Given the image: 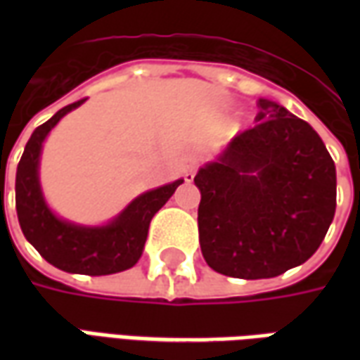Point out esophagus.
Returning a JSON list of instances; mask_svg holds the SVG:
<instances>
[{"label": "esophagus", "instance_id": "1", "mask_svg": "<svg viewBox=\"0 0 360 360\" xmlns=\"http://www.w3.org/2000/svg\"><path fill=\"white\" fill-rule=\"evenodd\" d=\"M195 173H196V164L188 165L187 169H185V173H183V177H185V181H187V183H191V181L195 179Z\"/></svg>", "mask_w": 360, "mask_h": 360}]
</instances>
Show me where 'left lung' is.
<instances>
[{
    "label": "left lung",
    "mask_w": 360,
    "mask_h": 360,
    "mask_svg": "<svg viewBox=\"0 0 360 360\" xmlns=\"http://www.w3.org/2000/svg\"><path fill=\"white\" fill-rule=\"evenodd\" d=\"M195 177L206 264L229 278H276L307 262L335 214V165L312 127L270 100Z\"/></svg>",
    "instance_id": "left-lung-1"
}]
</instances>
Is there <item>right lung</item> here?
Listing matches in <instances>:
<instances>
[{"mask_svg": "<svg viewBox=\"0 0 360 360\" xmlns=\"http://www.w3.org/2000/svg\"><path fill=\"white\" fill-rule=\"evenodd\" d=\"M84 100L69 103L36 127L28 139L22 158L17 165L15 181V204L22 233L42 258L51 266L69 274L84 276H108L133 268L144 249L148 237L150 221L164 206L183 179H177L144 193L127 206L117 218L102 227L75 226L58 218L44 200L38 164L42 142L65 113L79 108Z\"/></svg>", "mask_w": 360, "mask_h": 360, "instance_id": "add662e5", "label": "right lung"}]
</instances>
